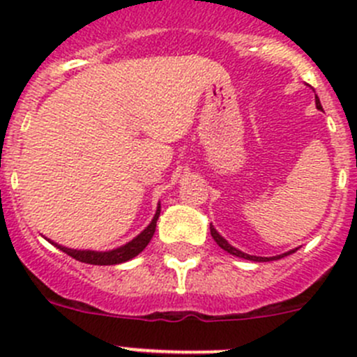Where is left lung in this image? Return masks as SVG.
I'll list each match as a JSON object with an SVG mask.
<instances>
[{
  "label": "left lung",
  "instance_id": "obj_1",
  "mask_svg": "<svg viewBox=\"0 0 357 357\" xmlns=\"http://www.w3.org/2000/svg\"><path fill=\"white\" fill-rule=\"evenodd\" d=\"M314 100H316V109L318 110H323V107H321V103H319V98H318V95L314 96ZM211 235H212V238H214V242L218 243L219 247L222 248V250H226L228 252V254H231V255H236V257H242V259H247V261H255V262H268V261H273V259H282V257H285V255H290V254H294L295 250H297V248H294V250H289V252H285V254H280V255H273V257H259V255H248V254H245V252H242V250H238V248H235L231 245V243H228V240L225 238V236H221L218 233V229L214 228V226L211 225Z\"/></svg>",
  "mask_w": 357,
  "mask_h": 357
}]
</instances>
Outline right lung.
I'll return each instance as SVG.
<instances>
[{
    "label": "right lung",
    "mask_w": 357,
    "mask_h": 357,
    "mask_svg": "<svg viewBox=\"0 0 357 357\" xmlns=\"http://www.w3.org/2000/svg\"><path fill=\"white\" fill-rule=\"evenodd\" d=\"M158 215H160V202H158L155 215H153V219L150 221V225L146 226V228L143 229V231L139 233L138 236H135L131 242L124 243V245H121L117 248H112V250H105V252L77 250V248H68V247L59 245V243L52 242L50 238H46V240H48L50 243H53V245H55L56 248H60L62 252H66L67 255L74 257L75 261L84 262V264H95V266L122 264V262H126V261H131L132 257H136V255H138L139 252L143 250V248L149 245L150 240H152V236H153V233H155Z\"/></svg>",
    "instance_id": "1"
}]
</instances>
